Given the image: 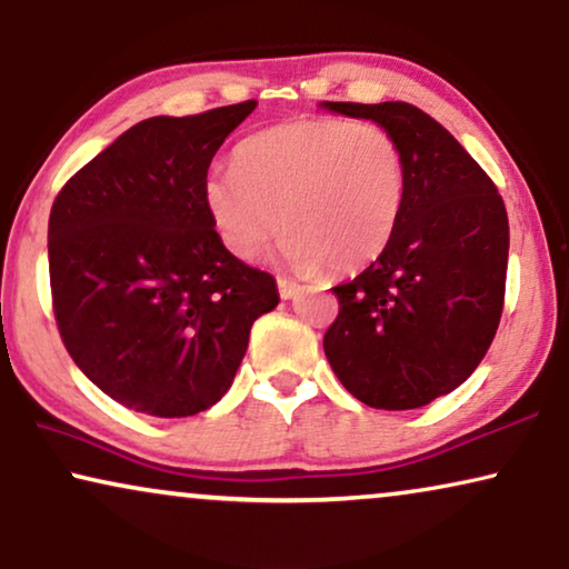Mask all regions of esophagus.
I'll list each match as a JSON object with an SVG mask.
<instances>
[{"mask_svg": "<svg viewBox=\"0 0 569 569\" xmlns=\"http://www.w3.org/2000/svg\"><path fill=\"white\" fill-rule=\"evenodd\" d=\"M299 291H301V286L297 283V280L278 278V293H280V299H293Z\"/></svg>", "mask_w": 569, "mask_h": 569, "instance_id": "34e87169", "label": "esophagus"}]
</instances>
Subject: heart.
<instances>
[{
    "instance_id": "heart-1",
    "label": "heart",
    "mask_w": 569,
    "mask_h": 569,
    "mask_svg": "<svg viewBox=\"0 0 569 569\" xmlns=\"http://www.w3.org/2000/svg\"><path fill=\"white\" fill-rule=\"evenodd\" d=\"M406 184L403 150L385 127L299 117L241 140L231 169L208 171L202 206L226 252L239 260L260 254L280 226V254L291 268L328 264L346 276L390 247Z\"/></svg>"
}]
</instances>
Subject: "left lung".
<instances>
[{"label":"left lung","instance_id":"obj_1","mask_svg":"<svg viewBox=\"0 0 569 569\" xmlns=\"http://www.w3.org/2000/svg\"><path fill=\"white\" fill-rule=\"evenodd\" d=\"M325 109L372 119L406 158V206L380 260L336 286L325 356L343 388L385 411L427 406L463 385L505 307L510 226L495 181L429 113L403 101Z\"/></svg>","mask_w":569,"mask_h":569}]
</instances>
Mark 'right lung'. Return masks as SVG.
<instances>
[{"mask_svg": "<svg viewBox=\"0 0 569 569\" xmlns=\"http://www.w3.org/2000/svg\"><path fill=\"white\" fill-rule=\"evenodd\" d=\"M257 101L153 117L59 189L51 305L72 361L132 411L181 419L231 388L276 278L226 252L202 206L223 140Z\"/></svg>", "mask_w": 569, "mask_h": 569, "instance_id": "obj_1", "label": "right lung"}]
</instances>
